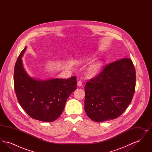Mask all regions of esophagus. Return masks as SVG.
I'll list each match as a JSON object with an SVG mask.
<instances>
[{
	"instance_id": "1",
	"label": "esophagus",
	"mask_w": 152,
	"mask_h": 152,
	"mask_svg": "<svg viewBox=\"0 0 152 152\" xmlns=\"http://www.w3.org/2000/svg\"><path fill=\"white\" fill-rule=\"evenodd\" d=\"M77 85L78 87H81V86H82V81H81V80L77 82Z\"/></svg>"
}]
</instances>
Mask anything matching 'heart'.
<instances>
[{
	"instance_id": "heart-1",
	"label": "heart",
	"mask_w": 152,
	"mask_h": 152,
	"mask_svg": "<svg viewBox=\"0 0 152 152\" xmlns=\"http://www.w3.org/2000/svg\"><path fill=\"white\" fill-rule=\"evenodd\" d=\"M95 56V54L92 53L77 58L76 63L78 64H86L91 61ZM103 63L101 60H98L91 64L87 69V75L88 77L92 78L97 76L100 72L102 67Z\"/></svg>"
}]
</instances>
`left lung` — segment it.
Returning <instances> with one entry per match:
<instances>
[{
  "instance_id": "left-lung-1",
  "label": "left lung",
  "mask_w": 152,
  "mask_h": 152,
  "mask_svg": "<svg viewBox=\"0 0 152 152\" xmlns=\"http://www.w3.org/2000/svg\"><path fill=\"white\" fill-rule=\"evenodd\" d=\"M136 71L132 61L124 58L107 65L85 86V111L92 120L115 119L128 108L135 91Z\"/></svg>"
}]
</instances>
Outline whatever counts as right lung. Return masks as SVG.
<instances>
[{"label":"right lung","mask_w":152,"mask_h":152,"mask_svg":"<svg viewBox=\"0 0 152 152\" xmlns=\"http://www.w3.org/2000/svg\"><path fill=\"white\" fill-rule=\"evenodd\" d=\"M22 51L14 69L15 91L20 106L31 117L52 122L62 113L69 95L76 89V76L67 79L40 80L31 77L24 68Z\"/></svg>","instance_id":"right-lung-1"}]
</instances>
